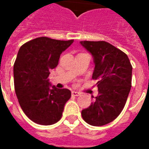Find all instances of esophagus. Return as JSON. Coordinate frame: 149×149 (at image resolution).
<instances>
[{
	"instance_id": "obj_1",
	"label": "esophagus",
	"mask_w": 149,
	"mask_h": 149,
	"mask_svg": "<svg viewBox=\"0 0 149 149\" xmlns=\"http://www.w3.org/2000/svg\"><path fill=\"white\" fill-rule=\"evenodd\" d=\"M72 96H74V97H78V96H80L81 93H78V92H76V91H72Z\"/></svg>"
}]
</instances>
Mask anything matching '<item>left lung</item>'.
Listing matches in <instances>:
<instances>
[{
  "label": "left lung",
  "mask_w": 149,
  "mask_h": 149,
  "mask_svg": "<svg viewBox=\"0 0 149 149\" xmlns=\"http://www.w3.org/2000/svg\"><path fill=\"white\" fill-rule=\"evenodd\" d=\"M93 56V79L98 80V96L81 115L88 125L102 126L114 120L126 103L132 87V67L128 56L106 41H81Z\"/></svg>",
  "instance_id": "left-lung-1"
}]
</instances>
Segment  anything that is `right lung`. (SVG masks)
Returning <instances> with one entry per match:
<instances>
[{"label": "right lung", "mask_w": 149, "mask_h": 149, "mask_svg": "<svg viewBox=\"0 0 149 149\" xmlns=\"http://www.w3.org/2000/svg\"><path fill=\"white\" fill-rule=\"evenodd\" d=\"M73 41L41 37L26 42L18 51L13 65L15 92L24 114L38 125L59 121L71 97L70 90L52 86L48 77L62 52Z\"/></svg>", "instance_id": "add662e5"}]
</instances>
